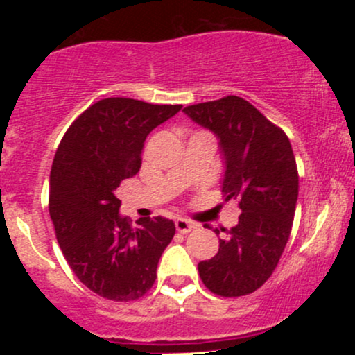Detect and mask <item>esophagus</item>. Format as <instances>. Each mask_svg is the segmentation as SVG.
Returning a JSON list of instances; mask_svg holds the SVG:
<instances>
[{
    "instance_id": "esophagus-1",
    "label": "esophagus",
    "mask_w": 355,
    "mask_h": 355,
    "mask_svg": "<svg viewBox=\"0 0 355 355\" xmlns=\"http://www.w3.org/2000/svg\"><path fill=\"white\" fill-rule=\"evenodd\" d=\"M175 227H177V230L180 232V234H189V232L197 229V223L190 222V220H185V218H177L175 220Z\"/></svg>"
}]
</instances>
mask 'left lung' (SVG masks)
<instances>
[{"mask_svg": "<svg viewBox=\"0 0 355 355\" xmlns=\"http://www.w3.org/2000/svg\"><path fill=\"white\" fill-rule=\"evenodd\" d=\"M183 112L220 138L222 193L242 210L237 225L223 229L227 237L218 239V254L198 263V274L220 297L248 295L267 282L291 237L299 195L291 141L280 126L235 95Z\"/></svg>", "mask_w": 355, "mask_h": 355, "instance_id": "1", "label": "left lung"}]
</instances>
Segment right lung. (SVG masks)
Segmentation results:
<instances>
[{"mask_svg": "<svg viewBox=\"0 0 355 355\" xmlns=\"http://www.w3.org/2000/svg\"><path fill=\"white\" fill-rule=\"evenodd\" d=\"M182 105L105 98L85 110L61 138L50 173V217L68 266L92 292L132 302L153 287L175 223L121 218L116 189L138 173L150 132Z\"/></svg>", "mask_w": 355, "mask_h": 355, "instance_id": "right-lung-1", "label": "right lung"}]
</instances>
